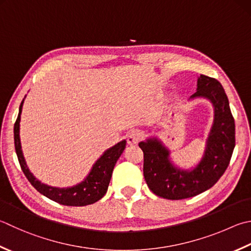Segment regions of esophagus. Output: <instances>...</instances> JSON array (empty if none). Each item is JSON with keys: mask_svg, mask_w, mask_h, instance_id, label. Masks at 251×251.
I'll return each mask as SVG.
<instances>
[{"mask_svg": "<svg viewBox=\"0 0 251 251\" xmlns=\"http://www.w3.org/2000/svg\"><path fill=\"white\" fill-rule=\"evenodd\" d=\"M140 139H141V135L135 131H132L126 135L127 144H136L140 141Z\"/></svg>", "mask_w": 251, "mask_h": 251, "instance_id": "34e87169", "label": "esophagus"}]
</instances>
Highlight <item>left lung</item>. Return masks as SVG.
<instances>
[{
  "mask_svg": "<svg viewBox=\"0 0 251 251\" xmlns=\"http://www.w3.org/2000/svg\"><path fill=\"white\" fill-rule=\"evenodd\" d=\"M203 98L213 106V124L205 141L204 152L195 167L175 165L170 151L157 136L139 143L144 153L143 174L151 191L168 200H181L200 195L213 187L227 168L235 148V121L228 98L215 78L200 75L197 92L189 100Z\"/></svg>",
  "mask_w": 251,
  "mask_h": 251,
  "instance_id": "left-lung-1",
  "label": "left lung"
}]
</instances>
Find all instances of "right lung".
Wrapping results in <instances>:
<instances>
[{"label":"right lung","mask_w":251,"mask_h":251,"mask_svg":"<svg viewBox=\"0 0 251 251\" xmlns=\"http://www.w3.org/2000/svg\"><path fill=\"white\" fill-rule=\"evenodd\" d=\"M24 99L20 106V112L14 125V142H15V150L18 157V162L22 167L23 173L25 174L29 182L34 186L37 191L41 195L49 198L50 200L55 201L63 205L69 206H84L100 200L106 195L112 176V170L115 168L117 160L119 159L121 154L126 149V140L120 141L119 143L106 150L99 157L95 164L93 165L91 172L88 173L84 180L72 187L56 188L48 184L42 183L40 180L32 175L30 169L28 168L25 157H24L21 136H20V122L23 109Z\"/></svg>","instance_id":"obj_1"}]
</instances>
